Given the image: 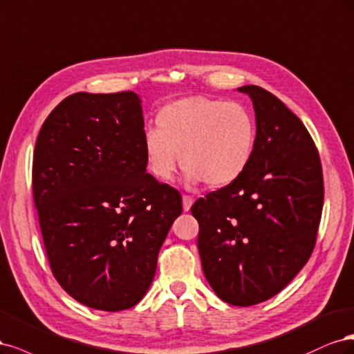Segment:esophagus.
Returning a JSON list of instances; mask_svg holds the SVG:
<instances>
[{
	"label": "esophagus",
	"mask_w": 354,
	"mask_h": 354,
	"mask_svg": "<svg viewBox=\"0 0 354 354\" xmlns=\"http://www.w3.org/2000/svg\"><path fill=\"white\" fill-rule=\"evenodd\" d=\"M194 198L191 196H182V207H184V212H188L192 206Z\"/></svg>",
	"instance_id": "esophagus-1"
}]
</instances>
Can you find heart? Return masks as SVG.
<instances>
[{"mask_svg":"<svg viewBox=\"0 0 354 354\" xmlns=\"http://www.w3.org/2000/svg\"><path fill=\"white\" fill-rule=\"evenodd\" d=\"M157 128L144 132V153L150 174L162 182L174 178L180 157L189 182L223 188L245 172L254 154V119L236 101L180 98L160 110Z\"/></svg>","mask_w":354,"mask_h":354,"instance_id":"1","label":"heart"}]
</instances>
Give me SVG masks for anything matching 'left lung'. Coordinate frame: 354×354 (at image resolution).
<instances>
[{
	"label": "left lung",
	"mask_w": 354,
	"mask_h": 354,
	"mask_svg": "<svg viewBox=\"0 0 354 354\" xmlns=\"http://www.w3.org/2000/svg\"><path fill=\"white\" fill-rule=\"evenodd\" d=\"M253 100L256 148L234 184L192 204L204 277L223 301L253 306L283 290L312 256L324 206L317 148L301 120L269 91Z\"/></svg>",
	"instance_id": "8db88e82"
}]
</instances>
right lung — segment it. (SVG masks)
<instances>
[{"label":"right lung","mask_w":354,"mask_h":354,"mask_svg":"<svg viewBox=\"0 0 354 354\" xmlns=\"http://www.w3.org/2000/svg\"><path fill=\"white\" fill-rule=\"evenodd\" d=\"M141 100L76 93L39 131L32 189L54 278L97 310L119 312L150 287L182 213L178 189L145 172Z\"/></svg>","instance_id":"add662e5"}]
</instances>
